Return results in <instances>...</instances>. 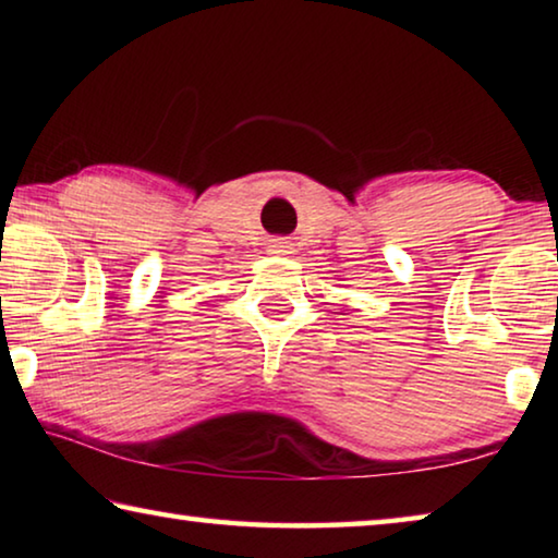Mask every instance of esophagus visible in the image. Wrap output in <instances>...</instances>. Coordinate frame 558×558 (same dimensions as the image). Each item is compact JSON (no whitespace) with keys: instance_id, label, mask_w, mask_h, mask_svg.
I'll use <instances>...</instances> for the list:
<instances>
[{"instance_id":"34e87169","label":"esophagus","mask_w":558,"mask_h":558,"mask_svg":"<svg viewBox=\"0 0 558 558\" xmlns=\"http://www.w3.org/2000/svg\"><path fill=\"white\" fill-rule=\"evenodd\" d=\"M268 248H270L272 256H290V253H292V243L278 239V241H272V243L268 245Z\"/></svg>"}]
</instances>
